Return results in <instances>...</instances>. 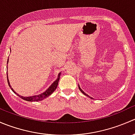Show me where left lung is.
I'll list each match as a JSON object with an SVG mask.
<instances>
[{"mask_svg": "<svg viewBox=\"0 0 135 135\" xmlns=\"http://www.w3.org/2000/svg\"><path fill=\"white\" fill-rule=\"evenodd\" d=\"M78 88H79V89H80V91H81V93H82L83 94H84V95H86L87 97H89V98H91V99H93V98L90 97H89V95H87L86 93H84V91H83V90H81V88H80V87L79 86V85H78Z\"/></svg>", "mask_w": 135, "mask_h": 135, "instance_id": "1", "label": "left lung"}]
</instances>
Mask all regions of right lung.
I'll return each instance as SVG.
<instances>
[{"label":"right lung","instance_id":"right-lung-1","mask_svg":"<svg viewBox=\"0 0 135 135\" xmlns=\"http://www.w3.org/2000/svg\"><path fill=\"white\" fill-rule=\"evenodd\" d=\"M8 63V61H7V64ZM6 68L8 69V65H7V67ZM60 76H61V73H59V74H58L57 79L55 81H54V82L51 85H50V88H49L46 91L44 92V93H42L41 94H39V95H34V96H31V97L21 96V95H20L19 94H17L14 90H13V88H12V87H11L10 84H9V82L8 77V73H7V80H8V84L9 88H11V89L12 90V91H13L14 93H16V95H17L18 97H20V98H21V99H23V100H27V101H30V102L40 101V100H43V99H46V98L48 97L50 95H51V94H52V93H54V91L55 90V89H56L57 87L58 82H59V80L60 78Z\"/></svg>","mask_w":135,"mask_h":135}]
</instances>
